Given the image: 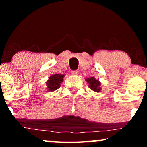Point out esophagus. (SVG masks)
<instances>
[{"label":"esophagus","instance_id":"esophagus-1","mask_svg":"<svg viewBox=\"0 0 147 147\" xmlns=\"http://www.w3.org/2000/svg\"><path fill=\"white\" fill-rule=\"evenodd\" d=\"M71 73H72V75H77L79 74V72L77 71V70H73V71H72L71 72Z\"/></svg>","mask_w":147,"mask_h":147}]
</instances>
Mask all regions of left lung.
<instances>
[{
  "mask_svg": "<svg viewBox=\"0 0 147 147\" xmlns=\"http://www.w3.org/2000/svg\"><path fill=\"white\" fill-rule=\"evenodd\" d=\"M86 81L87 83L88 84V87L92 90V91L96 92H100L102 90V86H101V82H99L98 79H96L95 77H88V78L86 79Z\"/></svg>",
  "mask_w": 147,
  "mask_h": 147,
  "instance_id": "8db88e82",
  "label": "left lung"
}]
</instances>
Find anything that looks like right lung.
Masks as SVG:
<instances>
[{
	"label": "right lung",
	"instance_id": "obj_1",
	"mask_svg": "<svg viewBox=\"0 0 147 147\" xmlns=\"http://www.w3.org/2000/svg\"><path fill=\"white\" fill-rule=\"evenodd\" d=\"M64 74H54L50 76L45 84L48 92H54L61 86V84L63 82Z\"/></svg>",
	"mask_w": 147,
	"mask_h": 147
}]
</instances>
